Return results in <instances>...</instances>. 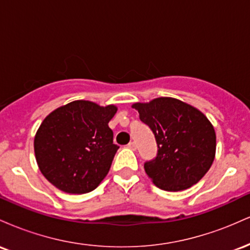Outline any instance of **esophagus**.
<instances>
[{"label":"esophagus","mask_w":250,"mask_h":250,"mask_svg":"<svg viewBox=\"0 0 250 250\" xmlns=\"http://www.w3.org/2000/svg\"><path fill=\"white\" fill-rule=\"evenodd\" d=\"M128 148L131 149V150H136V143H135V142H129L128 143Z\"/></svg>","instance_id":"34e87169"}]
</instances>
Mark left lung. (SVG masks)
Listing matches in <instances>:
<instances>
[{"label": "left lung", "instance_id": "1", "mask_svg": "<svg viewBox=\"0 0 250 250\" xmlns=\"http://www.w3.org/2000/svg\"><path fill=\"white\" fill-rule=\"evenodd\" d=\"M133 108L157 143L156 157L145 163L155 186L180 191L199 182L213 165L216 150L214 127L205 114L173 97L134 103Z\"/></svg>", "mask_w": 250, "mask_h": 250}]
</instances>
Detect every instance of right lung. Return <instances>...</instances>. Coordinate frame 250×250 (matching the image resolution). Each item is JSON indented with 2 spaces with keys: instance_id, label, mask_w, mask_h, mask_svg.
Returning a JSON list of instances; mask_svg holds the SVG:
<instances>
[{
  "instance_id": "1",
  "label": "right lung",
  "mask_w": 250,
  "mask_h": 250,
  "mask_svg": "<svg viewBox=\"0 0 250 250\" xmlns=\"http://www.w3.org/2000/svg\"><path fill=\"white\" fill-rule=\"evenodd\" d=\"M117 108L79 100L43 120L34 140L36 162L51 185L69 194L94 190L107 176L119 146L108 123Z\"/></svg>"
}]
</instances>
